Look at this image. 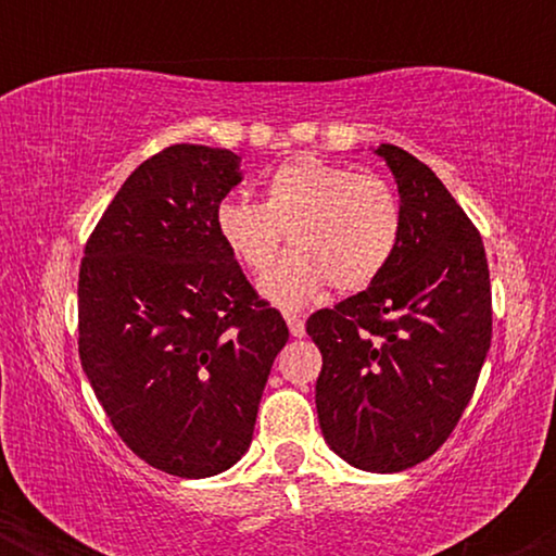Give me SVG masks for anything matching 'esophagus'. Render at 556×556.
Masks as SVG:
<instances>
[{"mask_svg": "<svg viewBox=\"0 0 556 556\" xmlns=\"http://www.w3.org/2000/svg\"><path fill=\"white\" fill-rule=\"evenodd\" d=\"M285 321H287V327H290L292 337H303L305 334V321L298 314H285Z\"/></svg>", "mask_w": 556, "mask_h": 556, "instance_id": "34e87169", "label": "esophagus"}]
</instances>
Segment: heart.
Listing matches in <instances>:
<instances>
[{"instance_id": "heart-1", "label": "heart", "mask_w": 556, "mask_h": 556, "mask_svg": "<svg viewBox=\"0 0 556 556\" xmlns=\"http://www.w3.org/2000/svg\"><path fill=\"white\" fill-rule=\"evenodd\" d=\"M216 229L248 271L277 258L282 235L292 253L261 279V292L282 308H300L331 285L358 292L384 274L400 245V195L379 175L298 156L266 180L264 203L227 198Z\"/></svg>"}]
</instances>
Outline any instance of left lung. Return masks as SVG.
Segmentation results:
<instances>
[{"label": "left lung", "instance_id": "left-lung-1", "mask_svg": "<svg viewBox=\"0 0 556 556\" xmlns=\"http://www.w3.org/2000/svg\"><path fill=\"white\" fill-rule=\"evenodd\" d=\"M402 235L376 282L305 324L321 350L316 410L344 463L397 473L450 439L491 344L483 240L460 203L416 156L392 143Z\"/></svg>", "mask_w": 556, "mask_h": 556}]
</instances>
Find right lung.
<instances>
[{
	"label": "right lung",
	"mask_w": 556,
	"mask_h": 556,
	"mask_svg": "<svg viewBox=\"0 0 556 556\" xmlns=\"http://www.w3.org/2000/svg\"><path fill=\"white\" fill-rule=\"evenodd\" d=\"M240 180L227 149L159 151L112 198L80 261L83 371L119 439L169 476L208 478L245 455L290 337L216 229Z\"/></svg>",
	"instance_id": "1"
}]
</instances>
